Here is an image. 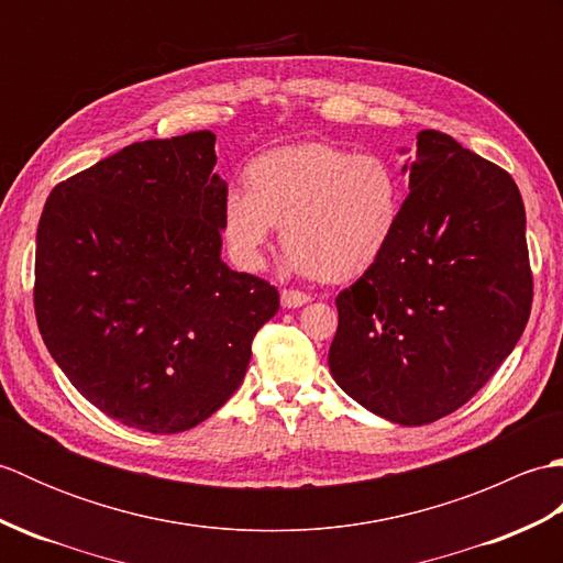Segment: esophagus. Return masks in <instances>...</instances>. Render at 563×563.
I'll use <instances>...</instances> for the list:
<instances>
[{
	"mask_svg": "<svg viewBox=\"0 0 563 563\" xmlns=\"http://www.w3.org/2000/svg\"><path fill=\"white\" fill-rule=\"evenodd\" d=\"M309 300H312V297H309L307 292H300V290H283V292H280V302H283V307H288V309L302 307V305H307Z\"/></svg>",
	"mask_w": 563,
	"mask_h": 563,
	"instance_id": "34e87169",
	"label": "esophagus"
}]
</instances>
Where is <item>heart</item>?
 <instances>
[{
	"label": "heart",
	"instance_id": "obj_1",
	"mask_svg": "<svg viewBox=\"0 0 563 563\" xmlns=\"http://www.w3.org/2000/svg\"><path fill=\"white\" fill-rule=\"evenodd\" d=\"M244 178L246 190L222 200V236L246 271L263 266L280 227L292 273L355 278L385 254L404 210L401 178L385 157L324 142L261 154Z\"/></svg>",
	"mask_w": 563,
	"mask_h": 563
}]
</instances>
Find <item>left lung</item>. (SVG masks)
Returning a JSON list of instances; mask_svg holds the SVG:
<instances>
[{"label": "left lung", "mask_w": 563, "mask_h": 563, "mask_svg": "<svg viewBox=\"0 0 563 563\" xmlns=\"http://www.w3.org/2000/svg\"><path fill=\"white\" fill-rule=\"evenodd\" d=\"M401 172L411 194L397 232L336 297L329 369L367 411L423 426L470 401L516 349L532 271L508 172L438 130L418 133Z\"/></svg>", "instance_id": "1"}]
</instances>
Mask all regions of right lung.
Wrapping results in <instances>:
<instances>
[{
    "mask_svg": "<svg viewBox=\"0 0 563 563\" xmlns=\"http://www.w3.org/2000/svg\"><path fill=\"white\" fill-rule=\"evenodd\" d=\"M210 130L128 145L47 196L33 305L84 399L145 433H181L242 385L271 283L222 261Z\"/></svg>",
    "mask_w": 563,
    "mask_h": 563,
    "instance_id": "obj_1",
    "label": "right lung"
}]
</instances>
